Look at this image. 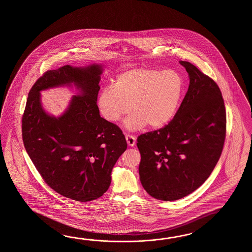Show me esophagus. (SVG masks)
<instances>
[{"label":"esophagus","mask_w":252,"mask_h":252,"mask_svg":"<svg viewBox=\"0 0 252 252\" xmlns=\"http://www.w3.org/2000/svg\"><path fill=\"white\" fill-rule=\"evenodd\" d=\"M125 138H126V141H127V143H128L129 147H134L135 146V144H136V139H135L134 136L130 135V134H126Z\"/></svg>","instance_id":"obj_1"}]
</instances>
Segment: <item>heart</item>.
I'll list each match as a JSON object with an SVG mask.
<instances>
[{
	"label": "heart",
	"instance_id": "b5f03b06",
	"mask_svg": "<svg viewBox=\"0 0 252 252\" xmlns=\"http://www.w3.org/2000/svg\"><path fill=\"white\" fill-rule=\"evenodd\" d=\"M183 89L182 77L176 71L132 68L120 74L113 86L102 89L97 104L110 123H117L131 109L133 113L124 123L128 130H138L147 124L158 128L175 116Z\"/></svg>",
	"mask_w": 252,
	"mask_h": 252
}]
</instances>
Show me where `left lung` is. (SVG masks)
I'll use <instances>...</instances> for the list:
<instances>
[{
  "instance_id": "obj_1",
  "label": "left lung",
  "mask_w": 252,
  "mask_h": 252,
  "mask_svg": "<svg viewBox=\"0 0 252 252\" xmlns=\"http://www.w3.org/2000/svg\"><path fill=\"white\" fill-rule=\"evenodd\" d=\"M189 86L171 122L138 137L140 182L161 201L193 193L214 170L226 135V112L219 86L187 61Z\"/></svg>"
}]
</instances>
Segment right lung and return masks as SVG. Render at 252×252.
<instances>
[{
  "label": "right lung",
  "instance_id": "add662e5",
  "mask_svg": "<svg viewBox=\"0 0 252 252\" xmlns=\"http://www.w3.org/2000/svg\"><path fill=\"white\" fill-rule=\"evenodd\" d=\"M102 70L95 64L48 70L29 93L22 116L23 144L44 181L78 202L95 200L107 191L113 166L127 149L122 129L102 118L97 106ZM73 84L78 94L63 114L46 113L40 92Z\"/></svg>",
  "mask_w": 252,
  "mask_h": 252
}]
</instances>
